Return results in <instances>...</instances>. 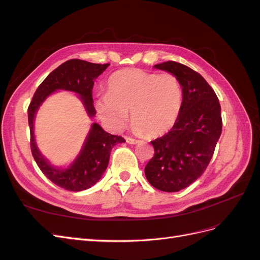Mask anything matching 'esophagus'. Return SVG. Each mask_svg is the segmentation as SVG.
<instances>
[{"label":"esophagus","mask_w":260,"mask_h":260,"mask_svg":"<svg viewBox=\"0 0 260 260\" xmlns=\"http://www.w3.org/2000/svg\"><path fill=\"white\" fill-rule=\"evenodd\" d=\"M125 141H127V143H129V144H137V143H139V140L132 139V138H129V137L125 138Z\"/></svg>","instance_id":"obj_1"}]
</instances>
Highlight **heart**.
<instances>
[{"mask_svg": "<svg viewBox=\"0 0 260 260\" xmlns=\"http://www.w3.org/2000/svg\"><path fill=\"white\" fill-rule=\"evenodd\" d=\"M96 111L108 128L120 130L129 117L138 132L161 136L176 124L182 106V88L169 73L154 74L140 68L123 69L108 81L106 95Z\"/></svg>", "mask_w": 260, "mask_h": 260, "instance_id": "1", "label": "heart"}]
</instances>
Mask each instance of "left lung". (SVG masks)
Wrapping results in <instances>:
<instances>
[{
    "instance_id": "left-lung-1",
    "label": "left lung",
    "mask_w": 260,
    "mask_h": 260,
    "mask_svg": "<svg viewBox=\"0 0 260 260\" xmlns=\"http://www.w3.org/2000/svg\"><path fill=\"white\" fill-rule=\"evenodd\" d=\"M175 75L182 86V106L172 129L152 141L154 156L145 176L154 187L178 192L206 170L222 131L221 107L204 78L183 64L168 60L154 66Z\"/></svg>"
}]
</instances>
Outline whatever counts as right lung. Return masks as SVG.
Segmentation results:
<instances>
[{"label":"right lung","mask_w":260,"mask_h":260,"mask_svg":"<svg viewBox=\"0 0 260 260\" xmlns=\"http://www.w3.org/2000/svg\"><path fill=\"white\" fill-rule=\"evenodd\" d=\"M108 66L109 64H93L77 58L62 62L38 86L28 107L30 147L34 158L46 178L67 191H83L95 184L107 168L112 148L118 143H123L124 139L120 136L109 135L100 124L93 123L77 159L67 169H58L46 161L36 145L35 116L39 106L52 92L67 90L79 94L86 113L93 117L95 115L92 99L94 81Z\"/></svg>","instance_id":"right-lung-1"}]
</instances>
